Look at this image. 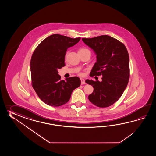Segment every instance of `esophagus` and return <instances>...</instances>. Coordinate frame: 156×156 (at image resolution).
<instances>
[{
    "label": "esophagus",
    "instance_id": "obj_1",
    "mask_svg": "<svg viewBox=\"0 0 156 156\" xmlns=\"http://www.w3.org/2000/svg\"><path fill=\"white\" fill-rule=\"evenodd\" d=\"M81 85H83L85 84V80L83 79H81Z\"/></svg>",
    "mask_w": 156,
    "mask_h": 156
}]
</instances>
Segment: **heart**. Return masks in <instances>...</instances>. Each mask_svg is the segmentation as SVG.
<instances>
[{"instance_id": "obj_1", "label": "heart", "mask_w": 156, "mask_h": 156, "mask_svg": "<svg viewBox=\"0 0 156 156\" xmlns=\"http://www.w3.org/2000/svg\"><path fill=\"white\" fill-rule=\"evenodd\" d=\"M83 50H88L87 49H85V48H83V49H81V50H80V51H83ZM80 75H81V74H80Z\"/></svg>"}]
</instances>
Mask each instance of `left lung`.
<instances>
[{
	"mask_svg": "<svg viewBox=\"0 0 156 156\" xmlns=\"http://www.w3.org/2000/svg\"><path fill=\"white\" fill-rule=\"evenodd\" d=\"M96 55L90 76L102 75L101 81L87 79L94 87L88 96L91 103L100 108L113 105L122 95L129 79V57L123 43L114 38L103 35L82 38Z\"/></svg>",
	"mask_w": 156,
	"mask_h": 156,
	"instance_id": "left-lung-1",
	"label": "left lung"
}]
</instances>
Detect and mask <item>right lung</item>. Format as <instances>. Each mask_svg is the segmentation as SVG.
I'll return each instance as SVG.
<instances>
[{
	"instance_id": "obj_1",
	"label": "right lung",
	"mask_w": 156,
	"mask_h": 156,
	"mask_svg": "<svg viewBox=\"0 0 156 156\" xmlns=\"http://www.w3.org/2000/svg\"><path fill=\"white\" fill-rule=\"evenodd\" d=\"M80 39L55 34L42 41L33 52L30 65L32 86L41 100L48 105L65 104L73 90L80 85L78 77L61 80L58 73V69L65 66L67 48L75 45Z\"/></svg>"
}]
</instances>
